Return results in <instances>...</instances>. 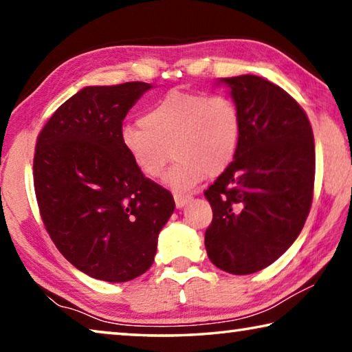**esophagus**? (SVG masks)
Instances as JSON below:
<instances>
[{
    "label": "esophagus",
    "instance_id": "esophagus-1",
    "mask_svg": "<svg viewBox=\"0 0 352 352\" xmlns=\"http://www.w3.org/2000/svg\"><path fill=\"white\" fill-rule=\"evenodd\" d=\"M174 199H175L177 208H183L190 200V195H188V194H175Z\"/></svg>",
    "mask_w": 352,
    "mask_h": 352
}]
</instances>
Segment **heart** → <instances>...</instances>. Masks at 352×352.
Wrapping results in <instances>:
<instances>
[{
	"mask_svg": "<svg viewBox=\"0 0 352 352\" xmlns=\"http://www.w3.org/2000/svg\"><path fill=\"white\" fill-rule=\"evenodd\" d=\"M241 140V113L225 94L175 90L148 105L138 124H126L119 142L135 168L151 180L164 175L170 155L177 162L166 183L189 192L205 175H217L233 162Z\"/></svg>",
	"mask_w": 352,
	"mask_h": 352,
	"instance_id": "obj_1",
	"label": "heart"
}]
</instances>
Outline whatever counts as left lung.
<instances>
[{
    "instance_id": "obj_1",
    "label": "left lung",
    "mask_w": 352,
    "mask_h": 352,
    "mask_svg": "<svg viewBox=\"0 0 352 352\" xmlns=\"http://www.w3.org/2000/svg\"><path fill=\"white\" fill-rule=\"evenodd\" d=\"M241 113V140L205 190L212 208L208 258L220 270L250 275L273 264L301 233L315 182L314 132L306 111L259 76L223 79Z\"/></svg>"
}]
</instances>
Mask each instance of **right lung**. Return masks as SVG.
<instances>
[{
    "label": "right lung",
    "mask_w": 352,
    "mask_h": 352,
    "mask_svg": "<svg viewBox=\"0 0 352 352\" xmlns=\"http://www.w3.org/2000/svg\"><path fill=\"white\" fill-rule=\"evenodd\" d=\"M146 82L87 87L37 136L34 189L47 234L88 276L126 283L148 270L175 210L168 189L141 174L119 142Z\"/></svg>",
    "instance_id": "obj_1"
}]
</instances>
